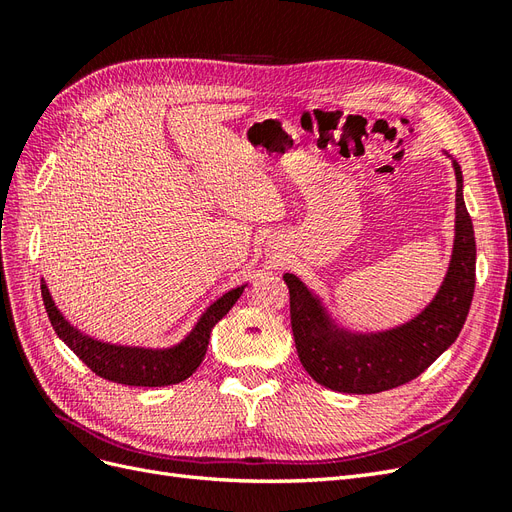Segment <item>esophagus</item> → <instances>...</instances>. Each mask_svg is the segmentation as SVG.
Here are the masks:
<instances>
[{
    "instance_id": "obj_1",
    "label": "esophagus",
    "mask_w": 512,
    "mask_h": 512,
    "mask_svg": "<svg viewBox=\"0 0 512 512\" xmlns=\"http://www.w3.org/2000/svg\"><path fill=\"white\" fill-rule=\"evenodd\" d=\"M267 256H269L271 260H277V258H282V252H277V247H269Z\"/></svg>"
}]
</instances>
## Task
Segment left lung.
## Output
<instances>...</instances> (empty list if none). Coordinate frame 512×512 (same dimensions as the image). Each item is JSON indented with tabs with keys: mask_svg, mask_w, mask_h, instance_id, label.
I'll use <instances>...</instances> for the list:
<instances>
[{
	"mask_svg": "<svg viewBox=\"0 0 512 512\" xmlns=\"http://www.w3.org/2000/svg\"><path fill=\"white\" fill-rule=\"evenodd\" d=\"M453 168L457 194L451 262L436 297L412 320L389 331H350L335 322L312 288L294 273H284L290 290L294 344L301 365L318 384L354 395L389 391L421 376L457 339L472 305L476 241L470 213L463 203V175L457 160H453Z\"/></svg>",
	"mask_w": 512,
	"mask_h": 512,
	"instance_id": "8db88e82",
	"label": "left lung"
}]
</instances>
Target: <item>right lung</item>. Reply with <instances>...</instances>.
Returning a JSON list of instances; mask_svg holds the SVG:
<instances>
[{
  "instance_id": "add662e5",
  "label": "right lung",
  "mask_w": 512,
  "mask_h": 512,
  "mask_svg": "<svg viewBox=\"0 0 512 512\" xmlns=\"http://www.w3.org/2000/svg\"><path fill=\"white\" fill-rule=\"evenodd\" d=\"M243 290L245 284L232 288L224 292L220 299H215L200 314L192 331L179 344L170 348H143L102 342V339H96L83 333L81 329H76L59 312V307L55 305L49 292V286L42 280V299L46 314H49V320L61 342L79 356L96 376L128 386H168L190 378L205 359L213 327L230 312V307L237 303Z\"/></svg>"
}]
</instances>
